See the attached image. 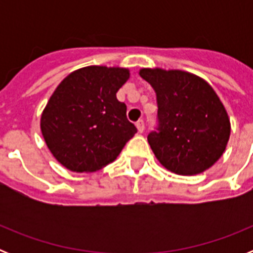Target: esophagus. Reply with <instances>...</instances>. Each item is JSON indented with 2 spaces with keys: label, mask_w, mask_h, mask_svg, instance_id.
<instances>
[{
  "label": "esophagus",
  "mask_w": 253,
  "mask_h": 253,
  "mask_svg": "<svg viewBox=\"0 0 253 253\" xmlns=\"http://www.w3.org/2000/svg\"><path fill=\"white\" fill-rule=\"evenodd\" d=\"M135 125H137V129L139 133H143V130H144V123H143V120H138L137 123H135Z\"/></svg>",
  "instance_id": "esophagus-1"
}]
</instances>
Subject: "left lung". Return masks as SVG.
Here are the masks:
<instances>
[{
    "label": "left lung",
    "instance_id": "left-lung-1",
    "mask_svg": "<svg viewBox=\"0 0 253 253\" xmlns=\"http://www.w3.org/2000/svg\"><path fill=\"white\" fill-rule=\"evenodd\" d=\"M157 95L158 131L148 135L165 169L182 176L207 171L222 157L231 135L224 105L204 78L186 71L142 68Z\"/></svg>",
    "mask_w": 253,
    "mask_h": 253
}]
</instances>
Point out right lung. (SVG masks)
<instances>
[{
  "mask_svg": "<svg viewBox=\"0 0 253 253\" xmlns=\"http://www.w3.org/2000/svg\"><path fill=\"white\" fill-rule=\"evenodd\" d=\"M130 71L88 66L76 69L51 93L40 129L55 160L73 172H95L114 162L137 133L116 92Z\"/></svg>",
  "mask_w": 253,
  "mask_h": 253,
  "instance_id": "right-lung-1",
  "label": "right lung"
}]
</instances>
